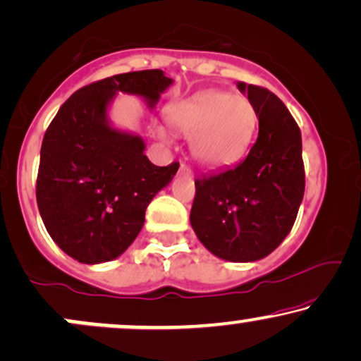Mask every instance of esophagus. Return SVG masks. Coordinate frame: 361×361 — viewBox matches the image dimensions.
<instances>
[{"mask_svg": "<svg viewBox=\"0 0 361 361\" xmlns=\"http://www.w3.org/2000/svg\"><path fill=\"white\" fill-rule=\"evenodd\" d=\"M180 173L185 177H192V171H190L188 165H184V164L180 165Z\"/></svg>", "mask_w": 361, "mask_h": 361, "instance_id": "1", "label": "esophagus"}]
</instances>
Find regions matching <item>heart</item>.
Here are the masks:
<instances>
[{
	"mask_svg": "<svg viewBox=\"0 0 361 361\" xmlns=\"http://www.w3.org/2000/svg\"><path fill=\"white\" fill-rule=\"evenodd\" d=\"M167 123L189 138L190 155L197 164L216 171L247 155L258 128V111L248 97L211 89L173 103ZM160 137L167 140L164 131Z\"/></svg>",
	"mask_w": 361,
	"mask_h": 361,
	"instance_id": "b5f03b06",
	"label": "heart"
}]
</instances>
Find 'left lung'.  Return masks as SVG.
<instances>
[{
	"label": "left lung",
	"mask_w": 361,
	"mask_h": 361,
	"mask_svg": "<svg viewBox=\"0 0 361 361\" xmlns=\"http://www.w3.org/2000/svg\"><path fill=\"white\" fill-rule=\"evenodd\" d=\"M258 111L247 159L196 179L190 226L213 255L257 262L286 240L304 197L302 138L286 104L269 89L236 84Z\"/></svg>",
	"instance_id": "1"
}]
</instances>
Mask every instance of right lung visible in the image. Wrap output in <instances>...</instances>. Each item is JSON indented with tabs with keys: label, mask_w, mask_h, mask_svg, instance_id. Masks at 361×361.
I'll use <instances>...</instances> for the list:
<instances>
[{
	"label": "right lung",
	"mask_w": 361,
	"mask_h": 361,
	"mask_svg": "<svg viewBox=\"0 0 361 361\" xmlns=\"http://www.w3.org/2000/svg\"><path fill=\"white\" fill-rule=\"evenodd\" d=\"M173 80L164 71H137L80 87L45 131L37 177L42 221L62 252L94 265L133 243L152 199L171 184L179 164L157 167L138 135L114 128L108 108L118 92L154 109Z\"/></svg>",
	"instance_id": "obj_1"
}]
</instances>
